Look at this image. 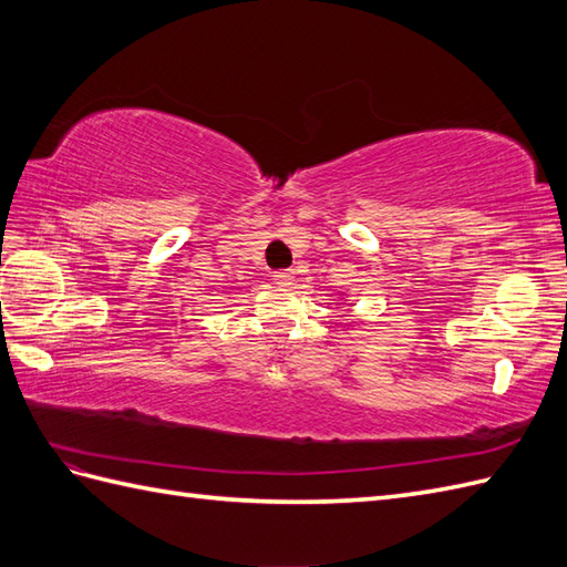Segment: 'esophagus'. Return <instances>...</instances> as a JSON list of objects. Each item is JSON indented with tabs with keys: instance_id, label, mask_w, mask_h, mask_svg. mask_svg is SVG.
<instances>
[{
	"instance_id": "esophagus-1",
	"label": "esophagus",
	"mask_w": 567,
	"mask_h": 567,
	"mask_svg": "<svg viewBox=\"0 0 567 567\" xmlns=\"http://www.w3.org/2000/svg\"><path fill=\"white\" fill-rule=\"evenodd\" d=\"M274 281L279 284V286H291V284H293V271H288V269L276 271V274H274Z\"/></svg>"
}]
</instances>
